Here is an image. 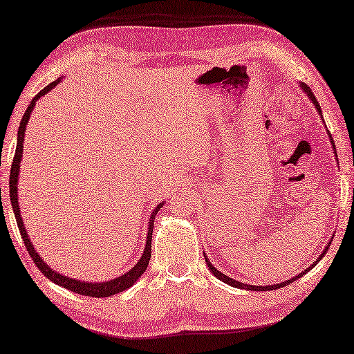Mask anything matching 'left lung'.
Masks as SVG:
<instances>
[{"mask_svg":"<svg viewBox=\"0 0 354 354\" xmlns=\"http://www.w3.org/2000/svg\"><path fill=\"white\" fill-rule=\"evenodd\" d=\"M301 88L304 89V91H306V94L307 95H309L310 97V100H312V103L315 104V108H317L318 109V112H319V114H321V108H319V103H318V100H317V97H315L313 95V93H312V89L309 88V86H307L306 84H301ZM330 138H332V137H330ZM332 142H333V138H332ZM333 147H335V142H333ZM330 243H332V242H330ZM330 243L326 246V250L324 251H322V254H321V257L317 260V261H315L313 263V265L312 266H309V269H306L304 270V272H301V274H298L297 277H293V278H290V280H288V281H283V283H278V284H272V286H248V284H243V283H240V281H236V280H232V278H230V277H227V275H225V274H221L219 272V270H217L213 265H212V263H209V260L207 259V255H205V261H207V265H208V268H209V270H212V274H214V277H217V278H219V280H222L223 283H227V284H230V286H234V288H240V289H248V290H275V289H280V288H284V286H288V284H290L292 281H295V280H298V278L299 277H303L306 272H307V270H310L312 268H315V265H317V263L322 259V257H324V254L327 252V250H328V246H330Z\"/></svg>","mask_w":354,"mask_h":354,"instance_id":"obj_1","label":"left lung"}]
</instances>
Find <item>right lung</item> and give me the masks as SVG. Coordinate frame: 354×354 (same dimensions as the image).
I'll return each instance as SVG.
<instances>
[{"label":"right lung","mask_w":354,"mask_h":354,"mask_svg":"<svg viewBox=\"0 0 354 354\" xmlns=\"http://www.w3.org/2000/svg\"><path fill=\"white\" fill-rule=\"evenodd\" d=\"M59 82L61 80H56V82H51L48 86H45L41 93H37L32 103L28 104V108L26 111L24 117L21 120V124H19V131H18V145H17V150H15V156H13V162H12V170H10V181H9V189H10V202H12V207H13V213L15 217H17V223H18V228L21 232V237L24 240V245L27 248V251L30 254V257L35 261L36 268L41 270V272L51 280L53 283H56L59 286H62V288L68 289L71 292H76L80 293V295H86V297H95V298H104V297H111V295H115L118 292H123L127 288H131V286L138 280V278L145 274V270L147 269L149 265V260H150V254H152V231H153V219L156 213L160 212L161 207H162V202L160 205H158L152 216H150V222H149V232H147V242H146V248H145V252H142L140 261L135 265L129 272H126L124 275L115 278V280H111V281H104V283H85V281H77V280H73V278L65 277L62 274H57L55 270L50 269L48 265H45L44 260L37 255V252L35 251L33 245L30 243V239L26 232L24 228V223H22V217L19 213V205H18V190H17V184H18V173H19V162H21V158H22V152H24V149H22V142H24V133H26V124L28 123L30 120V112L33 111L36 100L41 99L44 94H47L50 89L55 88Z\"/></svg>","instance_id":"add662e5"}]
</instances>
